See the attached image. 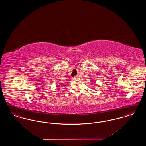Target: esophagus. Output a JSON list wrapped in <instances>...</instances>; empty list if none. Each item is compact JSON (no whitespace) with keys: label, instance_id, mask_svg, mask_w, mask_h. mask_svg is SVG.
I'll return each mask as SVG.
<instances>
[{"label":"esophagus","instance_id":"esophagus-1","mask_svg":"<svg viewBox=\"0 0 146 146\" xmlns=\"http://www.w3.org/2000/svg\"><path fill=\"white\" fill-rule=\"evenodd\" d=\"M78 79H79V78L78 76H75V77L73 78V80H77Z\"/></svg>","mask_w":146,"mask_h":146}]
</instances>
